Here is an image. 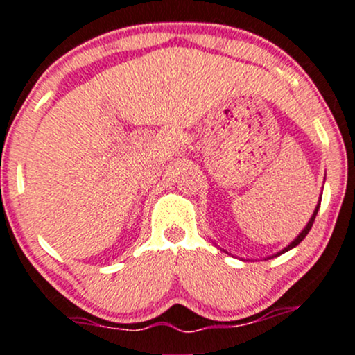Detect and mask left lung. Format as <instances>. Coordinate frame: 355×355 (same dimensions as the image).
Masks as SVG:
<instances>
[{"mask_svg": "<svg viewBox=\"0 0 355 355\" xmlns=\"http://www.w3.org/2000/svg\"><path fill=\"white\" fill-rule=\"evenodd\" d=\"M320 200H322V197H320ZM320 200H318L317 207H315V210H313V216H311V217H310L309 224H306V225H305V229H303V231H302V232H300V234L297 236V239H295V241H291V243H290V244H288V246H286L285 249H283V251H279V252H278V256H279V254H283V252L290 251V249H293L295 246H298V244H300V243H302V241H303V239H305V237H306V234H309V232H310L311 225H313V222H315V217H317V212H318V209H320Z\"/></svg>", "mask_w": 355, "mask_h": 355, "instance_id": "8db88e82", "label": "left lung"}]
</instances>
